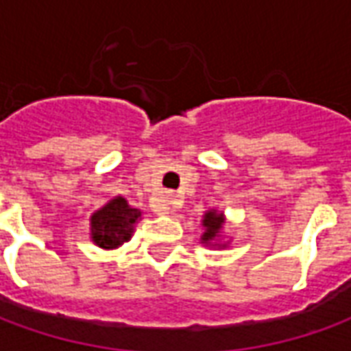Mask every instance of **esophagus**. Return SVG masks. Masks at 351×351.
<instances>
[{
	"mask_svg": "<svg viewBox=\"0 0 351 351\" xmlns=\"http://www.w3.org/2000/svg\"><path fill=\"white\" fill-rule=\"evenodd\" d=\"M173 208H175V195H173V193H167L165 199H163V205H161L158 210L163 214H167L169 210H173Z\"/></svg>",
	"mask_w": 351,
	"mask_h": 351,
	"instance_id": "esophagus-1",
	"label": "esophagus"
}]
</instances>
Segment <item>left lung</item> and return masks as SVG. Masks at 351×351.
Segmentation results:
<instances>
[{
    "mask_svg": "<svg viewBox=\"0 0 351 351\" xmlns=\"http://www.w3.org/2000/svg\"><path fill=\"white\" fill-rule=\"evenodd\" d=\"M201 226H203V233H201V244L205 246H210V248H228L229 243H223V226H226V216L221 210H206L203 214V220H201Z\"/></svg>",
    "mask_w": 351,
    "mask_h": 351,
    "instance_id": "left-lung-1",
    "label": "left lung"
}]
</instances>
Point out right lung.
Segmentation results:
<instances>
[{
	"label": "right lung",
	"mask_w": 351,
	"mask_h": 351,
	"mask_svg": "<svg viewBox=\"0 0 351 351\" xmlns=\"http://www.w3.org/2000/svg\"><path fill=\"white\" fill-rule=\"evenodd\" d=\"M141 216L143 213L131 206L128 199L116 195L90 216V239L103 250H116L131 241Z\"/></svg>",
	"instance_id": "add662e5"
}]
</instances>
